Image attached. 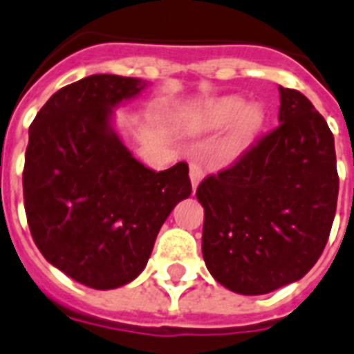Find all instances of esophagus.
I'll return each instance as SVG.
<instances>
[{
	"mask_svg": "<svg viewBox=\"0 0 354 354\" xmlns=\"http://www.w3.org/2000/svg\"><path fill=\"white\" fill-rule=\"evenodd\" d=\"M189 178H191V183H193V191L198 187V183L202 182V178H204V171H202V167L198 163H191L189 165Z\"/></svg>",
	"mask_w": 354,
	"mask_h": 354,
	"instance_id": "34e87169",
	"label": "esophagus"
}]
</instances>
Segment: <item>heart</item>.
<instances>
[{"label":"heart","mask_w":354,"mask_h":354,"mask_svg":"<svg viewBox=\"0 0 354 354\" xmlns=\"http://www.w3.org/2000/svg\"><path fill=\"white\" fill-rule=\"evenodd\" d=\"M230 122L232 127L222 141L224 156L239 154L252 143L264 122L263 108L257 104L246 106L239 97H226L202 108L194 118V127L200 130H218Z\"/></svg>","instance_id":"heart-1"}]
</instances>
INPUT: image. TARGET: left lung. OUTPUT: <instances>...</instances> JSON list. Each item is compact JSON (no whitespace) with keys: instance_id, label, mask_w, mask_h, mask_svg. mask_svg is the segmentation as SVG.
Instances as JSON below:
<instances>
[{"instance_id":"8db88e82","label":"left lung","mask_w":354,"mask_h":354,"mask_svg":"<svg viewBox=\"0 0 354 354\" xmlns=\"http://www.w3.org/2000/svg\"><path fill=\"white\" fill-rule=\"evenodd\" d=\"M279 127L196 189L205 266L244 296L301 279L324 252L336 213L333 132L303 93L279 86Z\"/></svg>"}]
</instances>
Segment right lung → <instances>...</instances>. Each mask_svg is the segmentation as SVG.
Wrapping results in <instances>:
<instances>
[{"mask_svg": "<svg viewBox=\"0 0 354 354\" xmlns=\"http://www.w3.org/2000/svg\"><path fill=\"white\" fill-rule=\"evenodd\" d=\"M147 82L91 75L36 113L25 150L24 204L41 255L71 279L110 290L147 266L160 227L191 194L189 167L139 163L112 124L113 108Z\"/></svg>", "mask_w": 354, "mask_h": 354, "instance_id": "add662e5", "label": "right lung"}]
</instances>
